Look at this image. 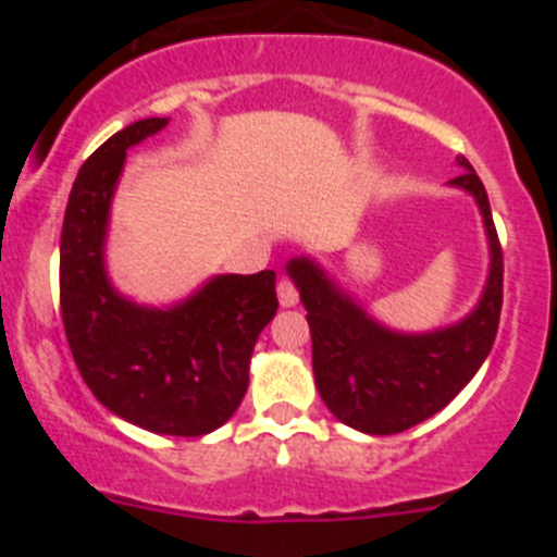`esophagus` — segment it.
Segmentation results:
<instances>
[{
    "instance_id": "obj_1",
    "label": "esophagus",
    "mask_w": 557,
    "mask_h": 557,
    "mask_svg": "<svg viewBox=\"0 0 557 557\" xmlns=\"http://www.w3.org/2000/svg\"><path fill=\"white\" fill-rule=\"evenodd\" d=\"M278 304H282V307H295V304H298V287H295V282L287 278V275L278 278Z\"/></svg>"
}]
</instances>
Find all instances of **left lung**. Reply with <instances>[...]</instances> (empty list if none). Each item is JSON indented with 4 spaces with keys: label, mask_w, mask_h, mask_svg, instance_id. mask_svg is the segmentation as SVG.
<instances>
[{
    "label": "left lung",
    "mask_w": 557,
    "mask_h": 557,
    "mask_svg": "<svg viewBox=\"0 0 557 557\" xmlns=\"http://www.w3.org/2000/svg\"><path fill=\"white\" fill-rule=\"evenodd\" d=\"M451 184L471 191L485 220L491 273L474 312L432 334H398L371 321L309 259H293L312 334L314 385L329 410L368 435H396L444 410L488 357L502 312V245L480 175L466 156Z\"/></svg>",
    "instance_id": "1"
}]
</instances>
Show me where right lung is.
<instances>
[{
  "mask_svg": "<svg viewBox=\"0 0 557 557\" xmlns=\"http://www.w3.org/2000/svg\"><path fill=\"white\" fill-rule=\"evenodd\" d=\"M152 116L113 133L77 172L61 231V314L83 382L113 416L159 435L223 426L248 391L256 337L273 321L275 273L218 275L189 301L145 309L102 268L108 206L127 147L159 133Z\"/></svg>",
  "mask_w": 557,
  "mask_h": 557,
  "instance_id": "add662e5",
  "label": "right lung"
}]
</instances>
